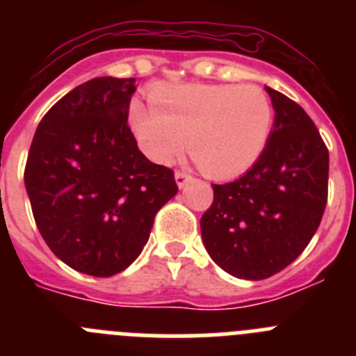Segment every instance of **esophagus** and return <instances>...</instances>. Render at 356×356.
<instances>
[{
    "label": "esophagus",
    "mask_w": 356,
    "mask_h": 356,
    "mask_svg": "<svg viewBox=\"0 0 356 356\" xmlns=\"http://www.w3.org/2000/svg\"><path fill=\"white\" fill-rule=\"evenodd\" d=\"M175 178H176V184H178V187H185L188 181L193 180V176L188 175V172H185V171H176Z\"/></svg>",
    "instance_id": "34e87169"
}]
</instances>
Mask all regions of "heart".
<instances>
[{"label":"heart","mask_w":356,"mask_h":356,"mask_svg":"<svg viewBox=\"0 0 356 356\" xmlns=\"http://www.w3.org/2000/svg\"><path fill=\"white\" fill-rule=\"evenodd\" d=\"M153 106L134 99L128 122L140 149L156 163L175 162L185 147L201 171L234 178L253 165L275 127V108L257 85H165L151 92Z\"/></svg>","instance_id":"obj_1"}]
</instances>
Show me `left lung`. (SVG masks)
<instances>
[{
    "instance_id": "1",
    "label": "left lung",
    "mask_w": 356,
    "mask_h": 356,
    "mask_svg": "<svg viewBox=\"0 0 356 356\" xmlns=\"http://www.w3.org/2000/svg\"><path fill=\"white\" fill-rule=\"evenodd\" d=\"M275 106L271 139L253 168L213 184L201 217L203 242L217 266L264 280L294 262L317 232L328 201V147L296 102L266 87Z\"/></svg>"
}]
</instances>
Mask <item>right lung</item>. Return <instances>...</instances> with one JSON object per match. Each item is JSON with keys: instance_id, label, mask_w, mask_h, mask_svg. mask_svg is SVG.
I'll return each mask as SVG.
<instances>
[{"instance_id": "1", "label": "right lung", "mask_w": 356, "mask_h": 356, "mask_svg": "<svg viewBox=\"0 0 356 356\" xmlns=\"http://www.w3.org/2000/svg\"><path fill=\"white\" fill-rule=\"evenodd\" d=\"M135 78L78 85L37 127L24 185L49 250L90 276L124 271L176 193L175 172L137 147L128 124Z\"/></svg>"}]
</instances>
